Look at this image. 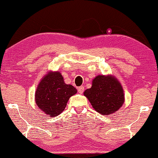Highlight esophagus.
<instances>
[{"label":"esophagus","instance_id":"34e87169","mask_svg":"<svg viewBox=\"0 0 158 158\" xmlns=\"http://www.w3.org/2000/svg\"><path fill=\"white\" fill-rule=\"evenodd\" d=\"M85 90V88L83 86H80L78 88V92H79V94H82L83 92H84Z\"/></svg>","mask_w":158,"mask_h":158}]
</instances>
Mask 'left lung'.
<instances>
[{
	"label": "left lung",
	"instance_id": "left-lung-1",
	"mask_svg": "<svg viewBox=\"0 0 158 158\" xmlns=\"http://www.w3.org/2000/svg\"><path fill=\"white\" fill-rule=\"evenodd\" d=\"M93 108L102 115L117 111L124 102V93L120 83L111 76H98L92 87L84 92Z\"/></svg>",
	"mask_w": 158,
	"mask_h": 158
}]
</instances>
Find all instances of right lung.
Returning a JSON list of instances; mask_svg holds the SVG:
<instances>
[{
    "mask_svg": "<svg viewBox=\"0 0 158 158\" xmlns=\"http://www.w3.org/2000/svg\"><path fill=\"white\" fill-rule=\"evenodd\" d=\"M77 90L65 84L59 72H49L41 79L35 91V102L47 115L56 117L64 110L70 97Z\"/></svg>",
    "mask_w": 158,
    "mask_h": 158,
    "instance_id": "right-lung-1",
    "label": "right lung"
}]
</instances>
